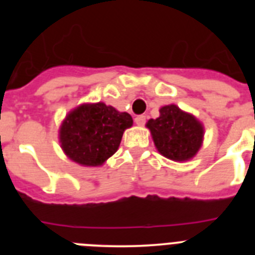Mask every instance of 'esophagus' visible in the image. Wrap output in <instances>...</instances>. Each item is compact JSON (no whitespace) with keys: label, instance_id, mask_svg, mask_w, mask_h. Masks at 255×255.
Here are the masks:
<instances>
[{"label":"esophagus","instance_id":"34e87169","mask_svg":"<svg viewBox=\"0 0 255 255\" xmlns=\"http://www.w3.org/2000/svg\"><path fill=\"white\" fill-rule=\"evenodd\" d=\"M145 121H147V117L144 116V115H139V116L135 117V124L138 126H144Z\"/></svg>","mask_w":255,"mask_h":255}]
</instances>
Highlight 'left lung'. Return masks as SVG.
<instances>
[{"label": "left lung", "mask_w": 255, "mask_h": 255, "mask_svg": "<svg viewBox=\"0 0 255 255\" xmlns=\"http://www.w3.org/2000/svg\"><path fill=\"white\" fill-rule=\"evenodd\" d=\"M145 126L149 129L155 149L171 161H189L203 145V124L176 105L159 108V117L148 120Z\"/></svg>", "instance_id": "8db88e82"}]
</instances>
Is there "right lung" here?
<instances>
[{
	"label": "right lung",
	"mask_w": 255,
	"mask_h": 255,
	"mask_svg": "<svg viewBox=\"0 0 255 255\" xmlns=\"http://www.w3.org/2000/svg\"><path fill=\"white\" fill-rule=\"evenodd\" d=\"M132 126L128 112L103 102L83 103L66 115L58 130L67 158L85 167L102 166L120 147L126 129Z\"/></svg>",
	"instance_id": "add662e5"
}]
</instances>
